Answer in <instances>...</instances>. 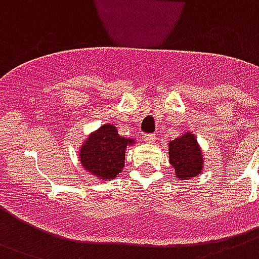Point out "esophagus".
Here are the masks:
<instances>
[{
	"label": "esophagus",
	"mask_w": 259,
	"mask_h": 259,
	"mask_svg": "<svg viewBox=\"0 0 259 259\" xmlns=\"http://www.w3.org/2000/svg\"><path fill=\"white\" fill-rule=\"evenodd\" d=\"M143 140L146 142V143H154V142L157 140V138H155L154 134H148V135H144Z\"/></svg>",
	"instance_id": "1"
}]
</instances>
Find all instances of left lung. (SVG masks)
<instances>
[{
	"label": "left lung",
	"mask_w": 259,
	"mask_h": 259,
	"mask_svg": "<svg viewBox=\"0 0 259 259\" xmlns=\"http://www.w3.org/2000/svg\"><path fill=\"white\" fill-rule=\"evenodd\" d=\"M169 162L180 180L197 177L204 167L201 148L192 132H185L180 138L169 142Z\"/></svg>",
	"instance_id": "1"
}]
</instances>
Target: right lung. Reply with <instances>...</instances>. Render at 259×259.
<instances>
[{
	"instance_id": "1",
	"label": "right lung",
	"mask_w": 259,
	"mask_h": 259,
	"mask_svg": "<svg viewBox=\"0 0 259 259\" xmlns=\"http://www.w3.org/2000/svg\"><path fill=\"white\" fill-rule=\"evenodd\" d=\"M134 143V139L120 136L115 125L104 124L82 143L79 159L92 176L109 181L123 170L127 146Z\"/></svg>"
}]
</instances>
